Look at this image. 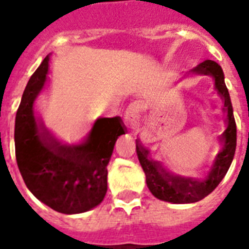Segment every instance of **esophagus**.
Here are the masks:
<instances>
[{
  "mask_svg": "<svg viewBox=\"0 0 249 249\" xmlns=\"http://www.w3.org/2000/svg\"><path fill=\"white\" fill-rule=\"evenodd\" d=\"M124 122L127 126L137 128L141 122V110L137 103H131L124 112Z\"/></svg>",
  "mask_w": 249,
  "mask_h": 249,
  "instance_id": "obj_1",
  "label": "esophagus"
}]
</instances>
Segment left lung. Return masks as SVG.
I'll return each instance as SVG.
<instances>
[{
	"label": "left lung",
	"mask_w": 249,
	"mask_h": 249,
	"mask_svg": "<svg viewBox=\"0 0 249 249\" xmlns=\"http://www.w3.org/2000/svg\"><path fill=\"white\" fill-rule=\"evenodd\" d=\"M192 73L196 74L212 75L214 79V89L224 100L226 118V128L222 132L220 140L222 141V148L218 152L211 167L210 172L204 178H182L178 175L168 172L166 168L157 160L149 157V150L141 145L140 140H136V153L140 164L146 176V185L153 196L164 202L184 204L196 203L202 200L210 193H212L221 180L225 178L229 167L231 164L236 148V124L230 95L226 89L224 71L221 67L213 60H206L196 65Z\"/></svg>",
	"instance_id": "8db88e82"
}]
</instances>
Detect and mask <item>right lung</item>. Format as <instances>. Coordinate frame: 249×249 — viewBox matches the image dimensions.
<instances>
[{"label": "right lung", "instance_id": "obj_1", "mask_svg": "<svg viewBox=\"0 0 249 249\" xmlns=\"http://www.w3.org/2000/svg\"><path fill=\"white\" fill-rule=\"evenodd\" d=\"M50 55L32 74L15 118V156L32 194L65 214L82 213L100 204L108 189V163L117 139L126 132L122 119L99 118L86 140L64 145L35 115V101L47 81Z\"/></svg>", "mask_w": 249, "mask_h": 249}]
</instances>
